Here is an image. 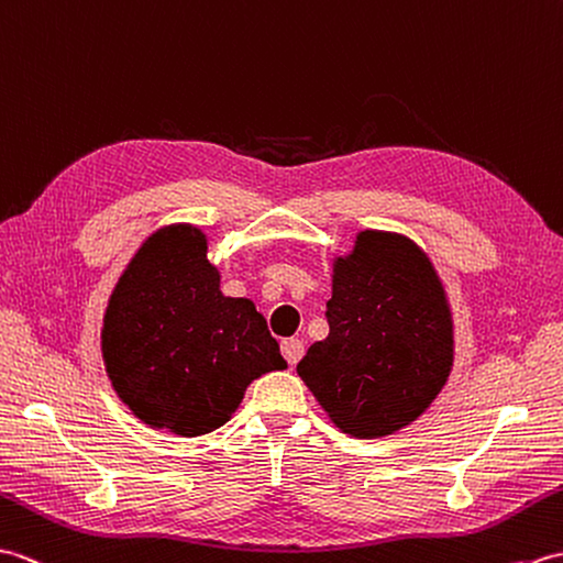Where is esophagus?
I'll return each mask as SVG.
<instances>
[{
  "label": "esophagus",
  "instance_id": "obj_1",
  "mask_svg": "<svg viewBox=\"0 0 563 563\" xmlns=\"http://www.w3.org/2000/svg\"><path fill=\"white\" fill-rule=\"evenodd\" d=\"M282 354L289 361V366H296L303 356V342L298 340V336H289V340L282 342Z\"/></svg>",
  "mask_w": 563,
  "mask_h": 563
}]
</instances>
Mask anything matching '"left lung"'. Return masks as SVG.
Masks as SVG:
<instances>
[{
	"instance_id": "left-lung-1",
	"label": "left lung",
	"mask_w": 563,
	"mask_h": 563,
	"mask_svg": "<svg viewBox=\"0 0 563 563\" xmlns=\"http://www.w3.org/2000/svg\"><path fill=\"white\" fill-rule=\"evenodd\" d=\"M330 334L296 366L342 431L376 439L415 421L453 366L443 286L421 250L395 233H358L336 260Z\"/></svg>"
}]
</instances>
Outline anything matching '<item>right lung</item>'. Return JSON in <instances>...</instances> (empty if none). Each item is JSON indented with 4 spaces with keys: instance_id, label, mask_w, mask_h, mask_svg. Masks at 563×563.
I'll return each instance as SVG.
<instances>
[{
    "instance_id": "add662e5",
    "label": "right lung",
    "mask_w": 563,
    "mask_h": 563,
    "mask_svg": "<svg viewBox=\"0 0 563 563\" xmlns=\"http://www.w3.org/2000/svg\"><path fill=\"white\" fill-rule=\"evenodd\" d=\"M103 358L122 402L148 427L202 435L227 423L245 387L286 368L267 320L219 291L205 235L154 233L124 269L103 320Z\"/></svg>"
}]
</instances>
